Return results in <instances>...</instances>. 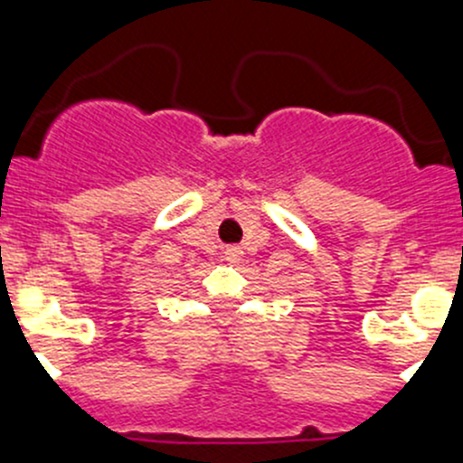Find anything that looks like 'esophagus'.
I'll list each match as a JSON object with an SVG mask.
<instances>
[{
  "mask_svg": "<svg viewBox=\"0 0 463 463\" xmlns=\"http://www.w3.org/2000/svg\"><path fill=\"white\" fill-rule=\"evenodd\" d=\"M241 258H244V250H241V246H228V249L223 250V260H226L228 264L241 262Z\"/></svg>",
  "mask_w": 463,
  "mask_h": 463,
  "instance_id": "obj_1",
  "label": "esophagus"
}]
</instances>
